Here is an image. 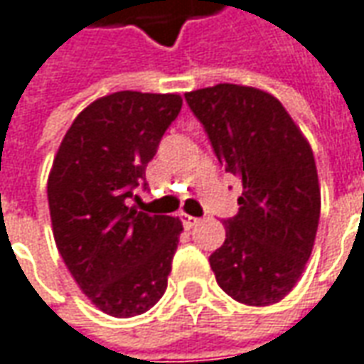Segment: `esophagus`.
I'll use <instances>...</instances> for the list:
<instances>
[{
  "mask_svg": "<svg viewBox=\"0 0 364 364\" xmlns=\"http://www.w3.org/2000/svg\"><path fill=\"white\" fill-rule=\"evenodd\" d=\"M180 220L184 224V228H192V226L198 224V218H194V216H190V214H180Z\"/></svg>",
  "mask_w": 364,
  "mask_h": 364,
  "instance_id": "34e87169",
  "label": "esophagus"
}]
</instances>
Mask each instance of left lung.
Returning a JSON list of instances; mask_svg holds the SVG:
<instances>
[{
  "instance_id": "8db88e82",
  "label": "left lung",
  "mask_w": 364,
  "mask_h": 364,
  "mask_svg": "<svg viewBox=\"0 0 364 364\" xmlns=\"http://www.w3.org/2000/svg\"><path fill=\"white\" fill-rule=\"evenodd\" d=\"M226 172L240 178L238 214L210 255L220 289L234 301H282L311 258L321 188L311 146L274 96L218 84L184 94Z\"/></svg>"
}]
</instances>
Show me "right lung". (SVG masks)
<instances>
[{
	"label": "right lung",
	"instance_id": "1",
	"mask_svg": "<svg viewBox=\"0 0 364 364\" xmlns=\"http://www.w3.org/2000/svg\"><path fill=\"white\" fill-rule=\"evenodd\" d=\"M178 94L116 92L92 102L65 132L48 178L51 228L85 296L128 318L162 299L182 222L130 206L146 166L178 118Z\"/></svg>",
	"mask_w": 364,
	"mask_h": 364
}]
</instances>
